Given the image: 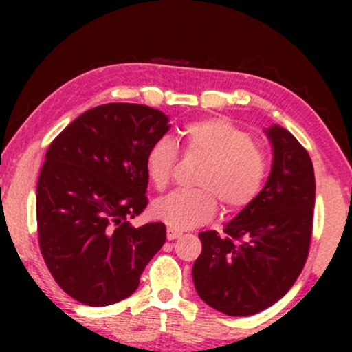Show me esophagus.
I'll return each mask as SVG.
<instances>
[{"instance_id":"34e87169","label":"esophagus","mask_w":352,"mask_h":352,"mask_svg":"<svg viewBox=\"0 0 352 352\" xmlns=\"http://www.w3.org/2000/svg\"><path fill=\"white\" fill-rule=\"evenodd\" d=\"M180 235H182V233L177 232V230H173V228L166 230V239H168V240H177Z\"/></svg>"}]
</instances>
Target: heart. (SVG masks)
Masks as SVG:
<instances>
[{"label": "heart", "mask_w": 352, "mask_h": 352, "mask_svg": "<svg viewBox=\"0 0 352 352\" xmlns=\"http://www.w3.org/2000/svg\"><path fill=\"white\" fill-rule=\"evenodd\" d=\"M184 153L204 160L196 177L202 189L175 190L155 202L151 212L158 221L175 230L196 228L216 214L218 201L226 212L250 204L265 179L264 155L254 138L225 119H202L180 129ZM177 162L172 141L158 140L146 153V173L156 190L170 184Z\"/></svg>", "instance_id": "heart-1"}]
</instances>
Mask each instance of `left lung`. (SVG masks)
<instances>
[{
	"instance_id": "8db88e82",
	"label": "left lung",
	"mask_w": 352,
	"mask_h": 352,
	"mask_svg": "<svg viewBox=\"0 0 352 352\" xmlns=\"http://www.w3.org/2000/svg\"><path fill=\"white\" fill-rule=\"evenodd\" d=\"M272 146L267 182L223 228L199 233L192 279L204 303L247 317L281 300L307 261L315 208L310 155L285 127L264 129Z\"/></svg>"
}]
</instances>
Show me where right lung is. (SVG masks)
I'll return each mask as SVG.
<instances>
[{
	"instance_id": "obj_1",
	"label": "right lung",
	"mask_w": 352,
	"mask_h": 352,
	"mask_svg": "<svg viewBox=\"0 0 352 352\" xmlns=\"http://www.w3.org/2000/svg\"><path fill=\"white\" fill-rule=\"evenodd\" d=\"M170 129L160 110L105 104L87 110L56 138L37 182L42 257L80 303L105 307L131 296L163 247V223L131 225L146 208V153Z\"/></svg>"
}]
</instances>
